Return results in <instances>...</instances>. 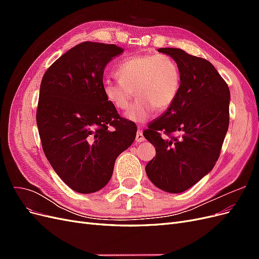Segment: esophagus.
I'll return each instance as SVG.
<instances>
[{
  "label": "esophagus",
  "mask_w": 259,
  "mask_h": 259,
  "mask_svg": "<svg viewBox=\"0 0 259 259\" xmlns=\"http://www.w3.org/2000/svg\"><path fill=\"white\" fill-rule=\"evenodd\" d=\"M136 142H137V143H143V142H145V137H144V135H143V132L140 131V130H138L137 134H136Z\"/></svg>",
  "instance_id": "1"
}]
</instances>
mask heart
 I'll return each instance as SVG.
<instances>
[{"instance_id":"1","label":"heart","mask_w":259,"mask_h":259,"mask_svg":"<svg viewBox=\"0 0 259 259\" xmlns=\"http://www.w3.org/2000/svg\"><path fill=\"white\" fill-rule=\"evenodd\" d=\"M119 79L107 77L103 91L107 100L119 110H126L131 100L138 97L125 114L142 124L156 109L164 111L173 105L180 88V72L175 60L166 55H136L117 66Z\"/></svg>"}]
</instances>
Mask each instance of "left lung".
Segmentation results:
<instances>
[{"mask_svg": "<svg viewBox=\"0 0 259 259\" xmlns=\"http://www.w3.org/2000/svg\"><path fill=\"white\" fill-rule=\"evenodd\" d=\"M179 68L180 88L167 110L144 132L155 147L146 173L159 189L180 193L215 166L229 126L230 91L209 61L179 49H160ZM179 131V140L162 138Z\"/></svg>", "mask_w": 259, "mask_h": 259, "instance_id": "obj_1", "label": "left lung"}]
</instances>
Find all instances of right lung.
Returning a JSON list of instances; mask_svg holds the SVG:
<instances>
[{"label":"right lung","mask_w":259,"mask_h":259,"mask_svg":"<svg viewBox=\"0 0 259 259\" xmlns=\"http://www.w3.org/2000/svg\"><path fill=\"white\" fill-rule=\"evenodd\" d=\"M123 51L114 44H77L41 82L36 124L43 151L62 182L79 193L103 189L116 158L136 137L135 123L117 114L103 91L106 66Z\"/></svg>","instance_id":"obj_1"}]
</instances>
